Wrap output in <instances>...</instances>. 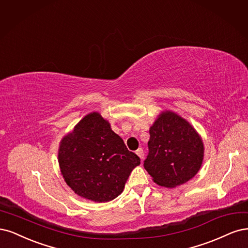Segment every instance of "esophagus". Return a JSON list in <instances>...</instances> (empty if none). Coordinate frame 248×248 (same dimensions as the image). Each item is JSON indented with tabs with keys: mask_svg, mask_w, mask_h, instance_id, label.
Instances as JSON below:
<instances>
[{
	"mask_svg": "<svg viewBox=\"0 0 248 248\" xmlns=\"http://www.w3.org/2000/svg\"><path fill=\"white\" fill-rule=\"evenodd\" d=\"M136 154H137V155L140 157V159L144 158V151H143L142 148H138L137 151H136Z\"/></svg>",
	"mask_w": 248,
	"mask_h": 248,
	"instance_id": "obj_1",
	"label": "esophagus"
}]
</instances>
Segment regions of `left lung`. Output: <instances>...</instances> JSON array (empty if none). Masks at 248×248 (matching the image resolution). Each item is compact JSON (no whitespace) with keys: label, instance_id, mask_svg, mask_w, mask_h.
Masks as SVG:
<instances>
[{"label":"left lung","instance_id":"1","mask_svg":"<svg viewBox=\"0 0 248 248\" xmlns=\"http://www.w3.org/2000/svg\"><path fill=\"white\" fill-rule=\"evenodd\" d=\"M144 168L158 186L175 187L193 178L203 161L204 147L186 121L167 111L149 130Z\"/></svg>","mask_w":248,"mask_h":248}]
</instances>
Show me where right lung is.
<instances>
[{"mask_svg":"<svg viewBox=\"0 0 248 248\" xmlns=\"http://www.w3.org/2000/svg\"><path fill=\"white\" fill-rule=\"evenodd\" d=\"M61 172L75 193L94 202H108L123 193L137 155L111 130L99 113L83 117L61 142Z\"/></svg>","mask_w":248,"mask_h":248,"instance_id":"add662e5","label":"right lung"}]
</instances>
